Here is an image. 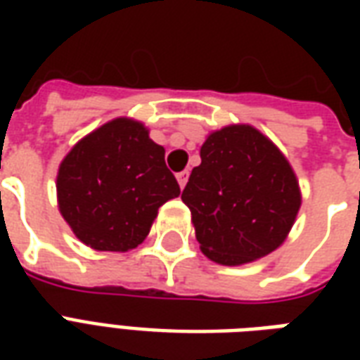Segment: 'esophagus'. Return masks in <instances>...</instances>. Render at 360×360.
<instances>
[{
  "label": "esophagus",
  "mask_w": 360,
  "mask_h": 360,
  "mask_svg": "<svg viewBox=\"0 0 360 360\" xmlns=\"http://www.w3.org/2000/svg\"><path fill=\"white\" fill-rule=\"evenodd\" d=\"M187 181H188V172H187V169H185V172L177 173V183H179L181 188H185V185H187Z\"/></svg>",
  "instance_id": "1"
}]
</instances>
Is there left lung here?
I'll return each instance as SVG.
<instances>
[{"instance_id":"8db88e82","label":"left lung","mask_w":360,"mask_h":360,"mask_svg":"<svg viewBox=\"0 0 360 360\" xmlns=\"http://www.w3.org/2000/svg\"><path fill=\"white\" fill-rule=\"evenodd\" d=\"M200 160L181 198L204 255L241 266L283 245L301 208V187L283 152L252 125L237 123L212 131Z\"/></svg>"}]
</instances>
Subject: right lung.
<instances>
[{"label": "right lung", "instance_id": "right-lung-1", "mask_svg": "<svg viewBox=\"0 0 360 360\" xmlns=\"http://www.w3.org/2000/svg\"><path fill=\"white\" fill-rule=\"evenodd\" d=\"M144 123L115 117L82 136L58 169V206L75 237L94 250L136 249L158 208L181 195L165 150Z\"/></svg>", "mask_w": 360, "mask_h": 360}]
</instances>
